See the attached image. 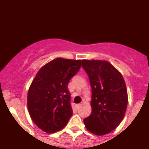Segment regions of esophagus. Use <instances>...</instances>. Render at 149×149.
Wrapping results in <instances>:
<instances>
[{
	"instance_id": "esophagus-1",
	"label": "esophagus",
	"mask_w": 149,
	"mask_h": 149,
	"mask_svg": "<svg viewBox=\"0 0 149 149\" xmlns=\"http://www.w3.org/2000/svg\"><path fill=\"white\" fill-rule=\"evenodd\" d=\"M81 104H76V109H79V108L81 107Z\"/></svg>"
}]
</instances>
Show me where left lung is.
Wrapping results in <instances>:
<instances>
[{
    "mask_svg": "<svg viewBox=\"0 0 149 149\" xmlns=\"http://www.w3.org/2000/svg\"><path fill=\"white\" fill-rule=\"evenodd\" d=\"M92 88V112L84 120L88 131L103 136L113 131L124 117L128 104L121 73L106 61L82 60Z\"/></svg>",
    "mask_w": 149,
    "mask_h": 149,
    "instance_id": "8db88e82",
    "label": "left lung"
}]
</instances>
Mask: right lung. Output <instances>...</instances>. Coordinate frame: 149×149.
Segmentation results:
<instances>
[{
  "label": "right lung",
  "mask_w": 149,
  "mask_h": 149,
  "mask_svg": "<svg viewBox=\"0 0 149 149\" xmlns=\"http://www.w3.org/2000/svg\"><path fill=\"white\" fill-rule=\"evenodd\" d=\"M81 63V60L54 59L38 70L30 86L29 114L38 127L48 134L63 128L73 114L68 84Z\"/></svg>",
  "instance_id": "1"
}]
</instances>
